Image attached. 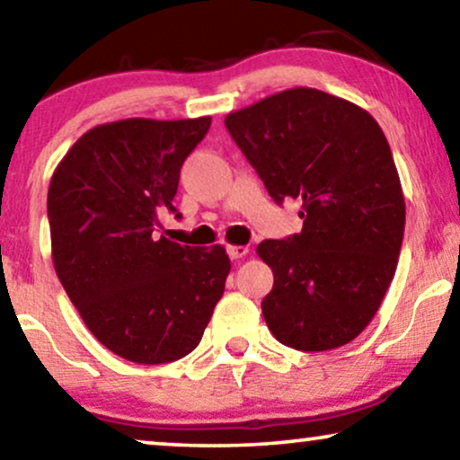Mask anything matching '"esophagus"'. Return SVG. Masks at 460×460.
<instances>
[{
	"label": "esophagus",
	"instance_id": "1",
	"mask_svg": "<svg viewBox=\"0 0 460 460\" xmlns=\"http://www.w3.org/2000/svg\"><path fill=\"white\" fill-rule=\"evenodd\" d=\"M226 251H228L232 260H243V257L249 253V247H244V244H228Z\"/></svg>",
	"mask_w": 460,
	"mask_h": 460
}]
</instances>
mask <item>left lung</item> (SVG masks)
I'll use <instances>...</instances> for the list:
<instances>
[{
	"instance_id": "left-lung-1",
	"label": "left lung",
	"mask_w": 460,
	"mask_h": 460,
	"mask_svg": "<svg viewBox=\"0 0 460 460\" xmlns=\"http://www.w3.org/2000/svg\"><path fill=\"white\" fill-rule=\"evenodd\" d=\"M276 203L301 200L304 228L263 241L272 268L268 329L301 351L335 349L367 329L398 266L406 205L392 148L367 111L293 87L226 117Z\"/></svg>"
}]
</instances>
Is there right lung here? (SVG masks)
<instances>
[{
  "instance_id": "1",
  "label": "right lung",
  "mask_w": 460,
  "mask_h": 460,
  "mask_svg": "<svg viewBox=\"0 0 460 460\" xmlns=\"http://www.w3.org/2000/svg\"><path fill=\"white\" fill-rule=\"evenodd\" d=\"M209 125L211 117L96 125L49 181L58 280L92 335L129 362L190 354L224 295L230 257L222 244L181 247L156 230L163 213H175L181 163Z\"/></svg>"
}]
</instances>
